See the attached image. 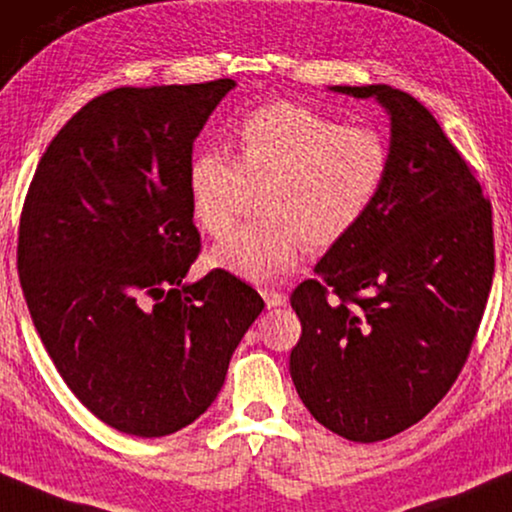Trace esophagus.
Segmentation results:
<instances>
[{
	"mask_svg": "<svg viewBox=\"0 0 512 512\" xmlns=\"http://www.w3.org/2000/svg\"><path fill=\"white\" fill-rule=\"evenodd\" d=\"M262 296L266 301V308H280V305L287 303V296L276 292V289H262Z\"/></svg>",
	"mask_w": 512,
	"mask_h": 512,
	"instance_id": "obj_1",
	"label": "esophagus"
}]
</instances>
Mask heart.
<instances>
[{"label":"heart","instance_id":"1","mask_svg":"<svg viewBox=\"0 0 512 512\" xmlns=\"http://www.w3.org/2000/svg\"><path fill=\"white\" fill-rule=\"evenodd\" d=\"M391 170V144L372 126H342L296 103H269L232 131V158L216 149L188 160L195 223L225 236L259 190L257 223L232 232L209 262L271 285L294 271L308 246L329 248L365 218Z\"/></svg>","mask_w":512,"mask_h":512}]
</instances>
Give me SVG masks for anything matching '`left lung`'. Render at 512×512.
<instances>
[{"label": "left lung", "mask_w": 512, "mask_h": 512, "mask_svg": "<svg viewBox=\"0 0 512 512\" xmlns=\"http://www.w3.org/2000/svg\"><path fill=\"white\" fill-rule=\"evenodd\" d=\"M331 91L388 112L391 170L365 218L289 299L301 319L289 375L315 421L372 444L430 414L460 375L492 287V209L414 96L388 85Z\"/></svg>", "instance_id": "8db88e82"}]
</instances>
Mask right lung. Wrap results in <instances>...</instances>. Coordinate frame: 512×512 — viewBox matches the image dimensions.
Segmentation results:
<instances>
[{
    "mask_svg": "<svg viewBox=\"0 0 512 512\" xmlns=\"http://www.w3.org/2000/svg\"><path fill=\"white\" fill-rule=\"evenodd\" d=\"M234 87L96 96L45 149L22 207L18 273L45 352L91 414L135 437L200 418L264 310L227 271L183 282L200 253L188 160Z\"/></svg>",
    "mask_w": 512,
    "mask_h": 512,
    "instance_id": "add662e5",
    "label": "right lung"
}]
</instances>
